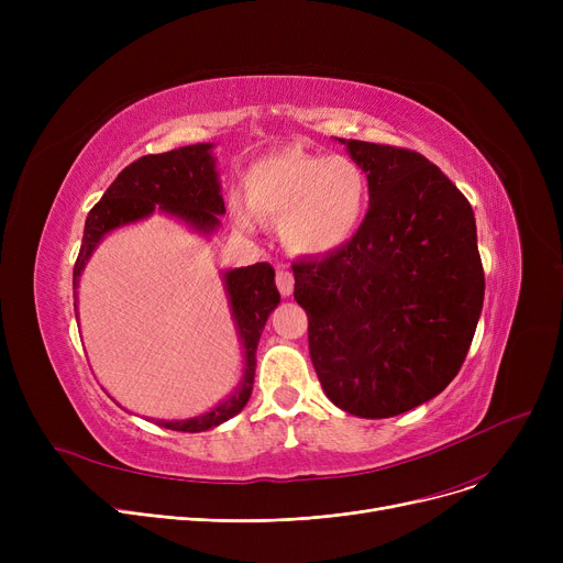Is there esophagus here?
Segmentation results:
<instances>
[{"mask_svg":"<svg viewBox=\"0 0 563 563\" xmlns=\"http://www.w3.org/2000/svg\"><path fill=\"white\" fill-rule=\"evenodd\" d=\"M276 285H278V291L283 294V297H291V291H294V276H291L287 269H278V272H276Z\"/></svg>","mask_w":563,"mask_h":563,"instance_id":"esophagus-1","label":"esophagus"}]
</instances>
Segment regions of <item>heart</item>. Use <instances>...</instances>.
<instances>
[{"label":"heart","instance_id":"heart-1","mask_svg":"<svg viewBox=\"0 0 563 563\" xmlns=\"http://www.w3.org/2000/svg\"><path fill=\"white\" fill-rule=\"evenodd\" d=\"M369 183L351 157L280 151L255 162L246 175V202L230 200L242 230L255 216L280 221L283 242L297 253L327 255L342 249L365 221Z\"/></svg>","mask_w":563,"mask_h":563}]
</instances>
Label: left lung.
<instances>
[{
	"instance_id": "obj_1",
	"label": "left lung",
	"mask_w": 563,
	"mask_h": 563,
	"mask_svg": "<svg viewBox=\"0 0 563 563\" xmlns=\"http://www.w3.org/2000/svg\"><path fill=\"white\" fill-rule=\"evenodd\" d=\"M369 183V210L342 249L294 269L310 358L327 397L358 418H393L445 390L484 306L467 198L427 157L338 139Z\"/></svg>"
}]
</instances>
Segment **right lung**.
<instances>
[{
  "mask_svg": "<svg viewBox=\"0 0 563 563\" xmlns=\"http://www.w3.org/2000/svg\"><path fill=\"white\" fill-rule=\"evenodd\" d=\"M212 151L214 143H194L175 147L170 153L145 155L118 173L100 202L86 217L84 240L73 272L75 310L79 278L109 232L143 221L155 212L175 217L202 236H212L219 230V217L225 214V205ZM221 276L236 335L244 349V376L240 386L212 410L189 420H157L164 429L187 433L214 429L242 412L251 399L257 342L266 319L280 303V294L274 283L276 274L272 264L257 262L253 266L228 269Z\"/></svg>",
  "mask_w": 563,
  "mask_h": 563,
  "instance_id": "right-lung-1",
  "label": "right lung"
}]
</instances>
